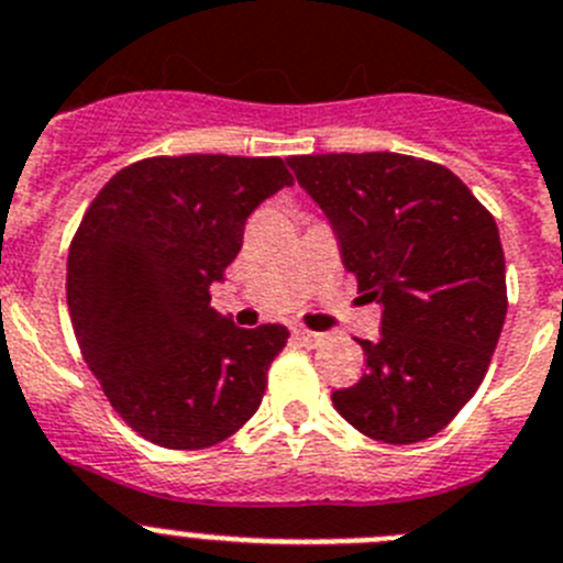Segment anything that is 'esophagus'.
<instances>
[{"mask_svg": "<svg viewBox=\"0 0 563 563\" xmlns=\"http://www.w3.org/2000/svg\"><path fill=\"white\" fill-rule=\"evenodd\" d=\"M294 336L300 339L306 347H317V344L325 342V333H319V331H308V328H294Z\"/></svg>", "mask_w": 563, "mask_h": 563, "instance_id": "34e87169", "label": "esophagus"}]
</instances>
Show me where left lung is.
Instances as JSON below:
<instances>
[{"instance_id": "obj_1", "label": "left lung", "mask_w": 563, "mask_h": 563, "mask_svg": "<svg viewBox=\"0 0 563 563\" xmlns=\"http://www.w3.org/2000/svg\"><path fill=\"white\" fill-rule=\"evenodd\" d=\"M331 221L344 269L382 306V336L358 339L367 373L331 395L351 427L418 443L471 401L505 325L496 221L449 168L404 154L288 156Z\"/></svg>"}]
</instances>
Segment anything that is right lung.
I'll return each instance as SVG.
<instances>
[{
    "label": "right lung",
    "instance_id": "obj_1",
    "mask_svg": "<svg viewBox=\"0 0 563 563\" xmlns=\"http://www.w3.org/2000/svg\"><path fill=\"white\" fill-rule=\"evenodd\" d=\"M294 179L277 156L134 162L89 205L67 261L80 353L111 407L165 449H207L257 412L286 325L238 328L210 286L255 207Z\"/></svg>",
    "mask_w": 563,
    "mask_h": 563
}]
</instances>
